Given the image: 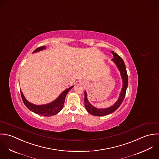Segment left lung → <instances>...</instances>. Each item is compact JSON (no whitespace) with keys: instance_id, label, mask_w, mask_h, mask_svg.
<instances>
[{"instance_id":"left-lung-1","label":"left lung","mask_w":159,"mask_h":159,"mask_svg":"<svg viewBox=\"0 0 159 159\" xmlns=\"http://www.w3.org/2000/svg\"><path fill=\"white\" fill-rule=\"evenodd\" d=\"M111 52L114 57V58H112V61L116 64L117 68L120 72L123 81V88L121 89V91L120 93L118 101L113 106L107 108H97L95 107L92 106L88 100L86 92L84 91V106L86 107V109L90 114L94 116H104L113 113L121 104L125 97L126 91L128 84V78L126 72V66L123 59L117 53H115L113 51H111Z\"/></svg>"}]
</instances>
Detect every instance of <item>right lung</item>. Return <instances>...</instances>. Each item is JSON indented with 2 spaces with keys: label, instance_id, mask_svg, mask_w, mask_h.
<instances>
[{
  "label": "right lung",
  "instance_id": "add662e5",
  "mask_svg": "<svg viewBox=\"0 0 159 159\" xmlns=\"http://www.w3.org/2000/svg\"><path fill=\"white\" fill-rule=\"evenodd\" d=\"M46 47L45 46H42L37 48L33 52H36L40 51H42L43 49H45ZM73 86H71L70 88L65 89L55 101L53 102L49 103L48 104L45 105H41V106H38V105H34L33 104H31V102H28L25 98L22 91L20 90L21 93V96L22 100L25 104L26 107L32 111L33 112L39 114L42 116H51L57 114L63 108L64 106V102L65 100V97L68 93L70 91V90L73 88Z\"/></svg>",
  "mask_w": 159,
  "mask_h": 159
}]
</instances>
